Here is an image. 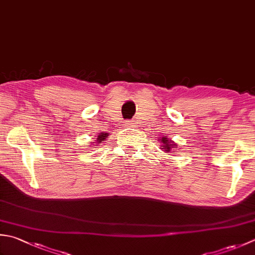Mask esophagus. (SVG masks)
<instances>
[{"label": "esophagus", "mask_w": 255, "mask_h": 255, "mask_svg": "<svg viewBox=\"0 0 255 255\" xmlns=\"http://www.w3.org/2000/svg\"><path fill=\"white\" fill-rule=\"evenodd\" d=\"M134 125H136V123H133V122L131 121V122H127L126 126H128V127H134Z\"/></svg>", "instance_id": "obj_1"}]
</instances>
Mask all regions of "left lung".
Wrapping results in <instances>:
<instances>
[{
    "instance_id": "left-lung-1",
    "label": "left lung",
    "mask_w": 255,
    "mask_h": 255,
    "mask_svg": "<svg viewBox=\"0 0 255 255\" xmlns=\"http://www.w3.org/2000/svg\"><path fill=\"white\" fill-rule=\"evenodd\" d=\"M159 141L161 142V146H160L161 149H162V150L166 151V152H170L172 148H177V147H176L177 144L174 143L173 141L169 140V139H168L167 137L160 138V139H159ZM173 153H174V152H173Z\"/></svg>"
}]
</instances>
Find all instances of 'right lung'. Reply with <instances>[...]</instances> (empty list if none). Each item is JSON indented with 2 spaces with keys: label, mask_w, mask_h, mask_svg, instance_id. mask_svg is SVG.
<instances>
[{
  "label": "right lung",
  "mask_w": 255,
  "mask_h": 255,
  "mask_svg": "<svg viewBox=\"0 0 255 255\" xmlns=\"http://www.w3.org/2000/svg\"><path fill=\"white\" fill-rule=\"evenodd\" d=\"M108 134L109 133H107V132H102L101 134H98V137H97V140H96V142L97 143H101V142H104L105 140H106L107 139V137H108Z\"/></svg>",
  "instance_id": "add662e5"
}]
</instances>
